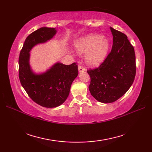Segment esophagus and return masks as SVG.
<instances>
[{
    "label": "esophagus",
    "mask_w": 152,
    "mask_h": 152,
    "mask_svg": "<svg viewBox=\"0 0 152 152\" xmlns=\"http://www.w3.org/2000/svg\"><path fill=\"white\" fill-rule=\"evenodd\" d=\"M86 70V69H85V68H83L82 66H81V65L78 66V72H79V73L85 72Z\"/></svg>",
    "instance_id": "esophagus-1"
}]
</instances>
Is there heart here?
Wrapping results in <instances>:
<instances>
[{"label":"heart","mask_w":152,"mask_h":152,"mask_svg":"<svg viewBox=\"0 0 152 152\" xmlns=\"http://www.w3.org/2000/svg\"><path fill=\"white\" fill-rule=\"evenodd\" d=\"M77 52L85 53L86 62L95 66L102 63L107 57L110 50L108 38L98 34H89L74 41Z\"/></svg>","instance_id":"b5f03b06"}]
</instances>
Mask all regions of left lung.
<instances>
[{
    "label": "left lung",
    "instance_id": "left-lung-1",
    "mask_svg": "<svg viewBox=\"0 0 152 152\" xmlns=\"http://www.w3.org/2000/svg\"><path fill=\"white\" fill-rule=\"evenodd\" d=\"M113 46L101 65L88 70L91 78L89 86L91 95L99 102H115L127 92L136 74L134 48L124 33L110 27Z\"/></svg>",
    "mask_w": 152,
    "mask_h": 152
}]
</instances>
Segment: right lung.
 I'll return each mask as SVG.
<instances>
[{"instance_id":"1","label":"right lung","mask_w":152,"mask_h":152,"mask_svg":"<svg viewBox=\"0 0 152 152\" xmlns=\"http://www.w3.org/2000/svg\"><path fill=\"white\" fill-rule=\"evenodd\" d=\"M56 33V28L41 27L34 31L25 39L19 58V76L22 87L33 101L46 108L62 104L78 75L75 63L65 65L57 62L41 73L35 72L32 69L30 51L37 45L52 39Z\"/></svg>"}]
</instances>
